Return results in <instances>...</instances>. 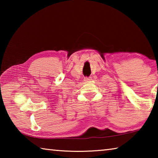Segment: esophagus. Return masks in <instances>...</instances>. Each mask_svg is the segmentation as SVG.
Instances as JSON below:
<instances>
[{
    "label": "esophagus",
    "mask_w": 158,
    "mask_h": 158,
    "mask_svg": "<svg viewBox=\"0 0 158 158\" xmlns=\"http://www.w3.org/2000/svg\"><path fill=\"white\" fill-rule=\"evenodd\" d=\"M84 81H90V80H91L92 79H91V77H84Z\"/></svg>",
    "instance_id": "34e87169"
}]
</instances>
